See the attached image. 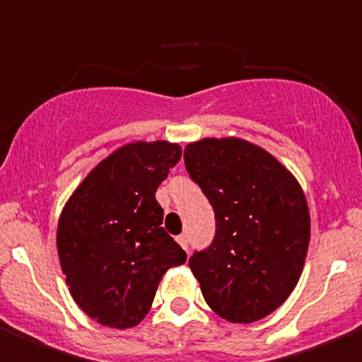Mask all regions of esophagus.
Listing matches in <instances>:
<instances>
[{
  "label": "esophagus",
  "instance_id": "34e87169",
  "mask_svg": "<svg viewBox=\"0 0 362 362\" xmlns=\"http://www.w3.org/2000/svg\"><path fill=\"white\" fill-rule=\"evenodd\" d=\"M177 243L181 245V248H183L185 252H188V238L185 235V233H181V235H177Z\"/></svg>",
  "mask_w": 362,
  "mask_h": 362
}]
</instances>
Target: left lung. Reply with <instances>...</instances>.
<instances>
[{
	"label": "left lung",
	"mask_w": 362,
	"mask_h": 362,
	"mask_svg": "<svg viewBox=\"0 0 362 362\" xmlns=\"http://www.w3.org/2000/svg\"><path fill=\"white\" fill-rule=\"evenodd\" d=\"M185 166L216 212L212 245L188 261L206 305L230 322L267 317L305 267L310 214L297 179L238 137L190 143Z\"/></svg>",
	"instance_id": "obj_1"
}]
</instances>
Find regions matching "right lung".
<instances>
[{
    "label": "right lung",
    "instance_id": "1",
    "mask_svg": "<svg viewBox=\"0 0 362 362\" xmlns=\"http://www.w3.org/2000/svg\"><path fill=\"white\" fill-rule=\"evenodd\" d=\"M179 159L175 143H129L99 163L66 201L57 255L70 296L99 325H139L165 272L187 261L161 226L156 201Z\"/></svg>",
    "mask_w": 362,
    "mask_h": 362
}]
</instances>
